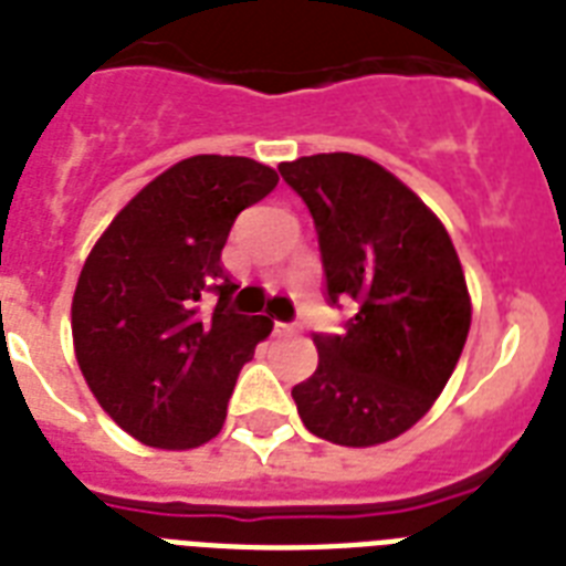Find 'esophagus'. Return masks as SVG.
I'll list each match as a JSON object with an SVG mask.
<instances>
[{"label":"esophagus","mask_w":566,"mask_h":566,"mask_svg":"<svg viewBox=\"0 0 566 566\" xmlns=\"http://www.w3.org/2000/svg\"><path fill=\"white\" fill-rule=\"evenodd\" d=\"M293 328H296L293 323H275V331H293Z\"/></svg>","instance_id":"esophagus-1"}]
</instances>
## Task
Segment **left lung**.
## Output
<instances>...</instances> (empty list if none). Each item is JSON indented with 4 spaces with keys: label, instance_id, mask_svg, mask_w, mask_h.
<instances>
[{
    "label": "left lung",
    "instance_id": "left-lung-1",
    "mask_svg": "<svg viewBox=\"0 0 566 566\" xmlns=\"http://www.w3.org/2000/svg\"><path fill=\"white\" fill-rule=\"evenodd\" d=\"M314 218L328 305L355 302L343 334H314L319 366L293 387L305 427L346 448L410 430L471 328V296L442 220L387 168L355 154L282 163Z\"/></svg>",
    "mask_w": 566,
    "mask_h": 566
}]
</instances>
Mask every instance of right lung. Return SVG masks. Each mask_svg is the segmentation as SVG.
Here are the masks:
<instances>
[{
  "label": "right lung",
  "mask_w": 566,
  "mask_h": 566,
  "mask_svg": "<svg viewBox=\"0 0 566 566\" xmlns=\"http://www.w3.org/2000/svg\"><path fill=\"white\" fill-rule=\"evenodd\" d=\"M279 182L247 156L182 159L148 182L98 238L72 298L77 366L122 430L150 448H200L220 433L238 371L273 331L235 314L220 252L243 209ZM206 292L219 296L211 315Z\"/></svg>",
  "instance_id": "1"
}]
</instances>
